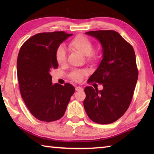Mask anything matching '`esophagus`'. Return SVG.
<instances>
[{"mask_svg": "<svg viewBox=\"0 0 154 154\" xmlns=\"http://www.w3.org/2000/svg\"><path fill=\"white\" fill-rule=\"evenodd\" d=\"M75 91H83V88L79 87V86H77L75 87Z\"/></svg>", "mask_w": 154, "mask_h": 154, "instance_id": "esophagus-1", "label": "esophagus"}]
</instances>
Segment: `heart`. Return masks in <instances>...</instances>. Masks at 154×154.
I'll return each instance as SVG.
<instances>
[{
	"label": "heart",
	"mask_w": 154,
	"mask_h": 154,
	"mask_svg": "<svg viewBox=\"0 0 154 154\" xmlns=\"http://www.w3.org/2000/svg\"><path fill=\"white\" fill-rule=\"evenodd\" d=\"M69 47L73 50L79 51L90 62H95L99 60V55L93 51V45L91 41L87 37L79 35L75 37L69 44ZM55 60L59 65H63L66 61V52L65 49L60 46L55 52ZM86 73L84 71H75L71 74V77L75 81H79L82 79L83 76Z\"/></svg>",
	"instance_id": "b5f03b06"
}]
</instances>
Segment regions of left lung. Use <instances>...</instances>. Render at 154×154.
Wrapping results in <instances>:
<instances>
[{"instance_id": "1", "label": "left lung", "mask_w": 154, "mask_h": 154, "mask_svg": "<svg viewBox=\"0 0 154 154\" xmlns=\"http://www.w3.org/2000/svg\"><path fill=\"white\" fill-rule=\"evenodd\" d=\"M85 34L99 41L103 59L88 81L103 84L99 91L85 89V110L93 122L107 124L122 116L131 103L138 71L132 46L113 30L90 31Z\"/></svg>"}]
</instances>
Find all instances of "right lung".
Returning a JSON list of instances; mask_svg holds the SVG:
<instances>
[{"label": "right lung", "instance_id": "add662e5", "mask_svg": "<svg viewBox=\"0 0 154 154\" xmlns=\"http://www.w3.org/2000/svg\"><path fill=\"white\" fill-rule=\"evenodd\" d=\"M73 34L63 32L40 33L22 45L17 59V76L21 96L31 114L44 122L64 115L75 88L52 83L50 74L58 67L55 52Z\"/></svg>", "mask_w": 154, "mask_h": 154}]
</instances>
